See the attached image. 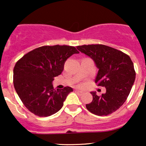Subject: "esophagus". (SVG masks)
Listing matches in <instances>:
<instances>
[{"instance_id":"obj_1","label":"esophagus","mask_w":146,"mask_h":146,"mask_svg":"<svg viewBox=\"0 0 146 146\" xmlns=\"http://www.w3.org/2000/svg\"><path fill=\"white\" fill-rule=\"evenodd\" d=\"M75 91H76L77 93H79V94H80V95H82L83 93H84V92H83V91H82V90H75Z\"/></svg>"}]
</instances>
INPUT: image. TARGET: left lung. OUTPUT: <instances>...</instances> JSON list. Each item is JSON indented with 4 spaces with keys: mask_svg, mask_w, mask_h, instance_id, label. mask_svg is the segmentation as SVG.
<instances>
[{
    "mask_svg": "<svg viewBox=\"0 0 146 146\" xmlns=\"http://www.w3.org/2000/svg\"><path fill=\"white\" fill-rule=\"evenodd\" d=\"M77 48L94 60L99 68L95 83L106 89L101 96L90 93L93 101L86 104L87 110L99 116L114 113L127 100L135 80L136 72L130 56L104 44H84Z\"/></svg>",
    "mask_w": 146,
    "mask_h": 146,
    "instance_id": "8db88e82",
    "label": "left lung"
}]
</instances>
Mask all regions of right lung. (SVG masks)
Returning a JSON list of instances; mask_svg holds the SVG:
<instances>
[{
	"label": "right lung",
	"mask_w": 146,
	"mask_h": 146,
	"mask_svg": "<svg viewBox=\"0 0 146 146\" xmlns=\"http://www.w3.org/2000/svg\"><path fill=\"white\" fill-rule=\"evenodd\" d=\"M79 51L68 45L42 46L26 53L14 68V86L25 106L39 117L61 109L71 87L55 89L52 82L60 75L65 61Z\"/></svg>",
	"instance_id": "1"
}]
</instances>
